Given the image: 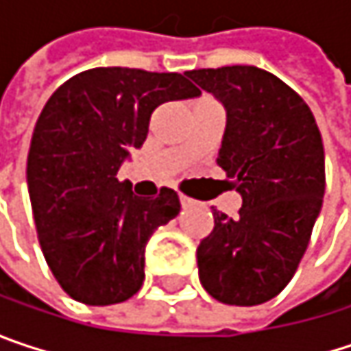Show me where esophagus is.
I'll return each instance as SVG.
<instances>
[{"instance_id":"obj_1","label":"esophagus","mask_w":351,"mask_h":351,"mask_svg":"<svg viewBox=\"0 0 351 351\" xmlns=\"http://www.w3.org/2000/svg\"><path fill=\"white\" fill-rule=\"evenodd\" d=\"M180 204H182V208H189V206H193L195 202H193L191 197H188V195H184V193H182V195H180Z\"/></svg>"}]
</instances>
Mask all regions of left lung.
<instances>
[{
	"instance_id": "obj_1",
	"label": "left lung",
	"mask_w": 351,
	"mask_h": 351,
	"mask_svg": "<svg viewBox=\"0 0 351 351\" xmlns=\"http://www.w3.org/2000/svg\"><path fill=\"white\" fill-rule=\"evenodd\" d=\"M226 108L217 165L236 180V219L213 210L197 245L204 289L221 304L258 306L293 278L326 189L324 143L308 104L254 65L188 71Z\"/></svg>"
}]
</instances>
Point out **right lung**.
I'll list each match as a JSON object with an SVG mask.
<instances>
[{"mask_svg":"<svg viewBox=\"0 0 351 351\" xmlns=\"http://www.w3.org/2000/svg\"><path fill=\"white\" fill-rule=\"evenodd\" d=\"M186 75L95 67L67 80L39 113L27 189L45 262L75 302L112 306L138 293L147 239L180 213L173 189L145 199L117 171L143 145L158 106L202 93Z\"/></svg>","mask_w":351,"mask_h":351,"instance_id":"right-lung-1","label":"right lung"}]
</instances>
